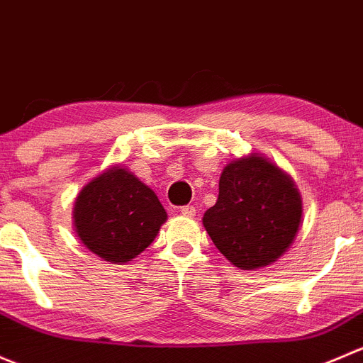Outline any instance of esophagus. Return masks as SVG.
<instances>
[{"mask_svg": "<svg viewBox=\"0 0 363 363\" xmlns=\"http://www.w3.org/2000/svg\"><path fill=\"white\" fill-rule=\"evenodd\" d=\"M180 213L183 216H190V218H192V216H196V206H192V204H189V206H183V208H180Z\"/></svg>", "mask_w": 363, "mask_h": 363, "instance_id": "obj_1", "label": "esophagus"}]
</instances>
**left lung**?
Returning a JSON list of instances; mask_svg holds the SVG:
<instances>
[{
    "label": "left lung",
    "mask_w": 363,
    "mask_h": 363,
    "mask_svg": "<svg viewBox=\"0 0 363 363\" xmlns=\"http://www.w3.org/2000/svg\"><path fill=\"white\" fill-rule=\"evenodd\" d=\"M302 223V197L290 174L248 154L225 164L218 199L203 225L223 257L245 271L274 264L292 246Z\"/></svg>",
    "instance_id": "8db88e82"
}]
</instances>
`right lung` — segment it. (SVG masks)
Returning a JSON list of instances; mask_svg holds the SVG:
<instances>
[{
	"instance_id": "right-lung-1",
	"label": "right lung",
	"mask_w": 363,
	"mask_h": 363,
	"mask_svg": "<svg viewBox=\"0 0 363 363\" xmlns=\"http://www.w3.org/2000/svg\"><path fill=\"white\" fill-rule=\"evenodd\" d=\"M167 213L154 190L113 164L85 183L73 204L82 245L111 264H127L154 242Z\"/></svg>"
}]
</instances>
